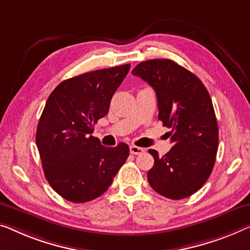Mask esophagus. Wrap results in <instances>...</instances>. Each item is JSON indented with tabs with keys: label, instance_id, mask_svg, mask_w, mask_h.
Segmentation results:
<instances>
[{
	"label": "esophagus",
	"instance_id": "34e87169",
	"mask_svg": "<svg viewBox=\"0 0 250 250\" xmlns=\"http://www.w3.org/2000/svg\"><path fill=\"white\" fill-rule=\"evenodd\" d=\"M144 151H145V149L141 147L135 146V145H131V146H130V152H131L132 155H140V154H143Z\"/></svg>",
	"mask_w": 250,
	"mask_h": 250
}]
</instances>
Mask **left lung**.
I'll return each mask as SVG.
<instances>
[{
	"label": "left lung",
	"instance_id": "obj_1",
	"mask_svg": "<svg viewBox=\"0 0 250 250\" xmlns=\"http://www.w3.org/2000/svg\"><path fill=\"white\" fill-rule=\"evenodd\" d=\"M155 89L158 119L172 129L170 150L159 157L149 149L154 166L149 184L172 200L191 196L212 173L218 151L219 129L213 104L200 78L170 59H150L132 69Z\"/></svg>",
	"mask_w": 250,
	"mask_h": 250
}]
</instances>
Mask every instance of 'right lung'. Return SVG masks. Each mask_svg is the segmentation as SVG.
<instances>
[{
    "label": "right lung",
    "instance_id": "obj_1",
    "mask_svg": "<svg viewBox=\"0 0 250 250\" xmlns=\"http://www.w3.org/2000/svg\"><path fill=\"white\" fill-rule=\"evenodd\" d=\"M129 69L126 64L68 78L47 100L36 144L48 183L67 201L84 203L102 195L128 158V145L105 147L92 133Z\"/></svg>",
    "mask_w": 250,
    "mask_h": 250
}]
</instances>
